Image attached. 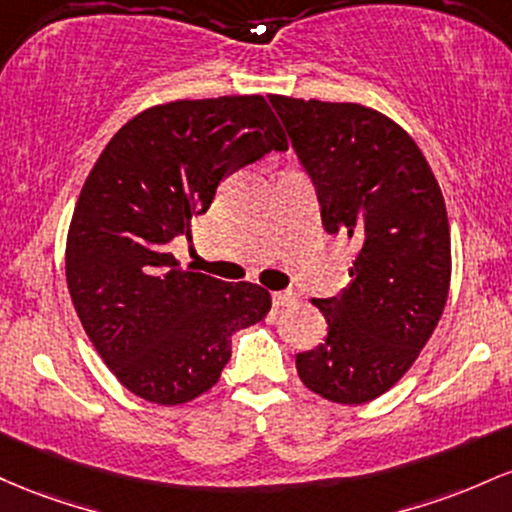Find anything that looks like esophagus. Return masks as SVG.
Masks as SVG:
<instances>
[{
    "label": "esophagus",
    "mask_w": 512,
    "mask_h": 512,
    "mask_svg": "<svg viewBox=\"0 0 512 512\" xmlns=\"http://www.w3.org/2000/svg\"><path fill=\"white\" fill-rule=\"evenodd\" d=\"M297 300V295L292 290H280V292H273V304L275 307H290L292 302Z\"/></svg>",
    "instance_id": "1"
}]
</instances>
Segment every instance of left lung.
<instances>
[{
	"label": "left lung",
	"instance_id": "1",
	"mask_svg": "<svg viewBox=\"0 0 512 512\" xmlns=\"http://www.w3.org/2000/svg\"><path fill=\"white\" fill-rule=\"evenodd\" d=\"M268 101L317 188L321 225L358 244L350 285L314 300L329 333L297 353V375L324 399L365 404L404 377L442 317L452 271L445 200L409 132L380 111Z\"/></svg>",
	"mask_w": 512,
	"mask_h": 512
}]
</instances>
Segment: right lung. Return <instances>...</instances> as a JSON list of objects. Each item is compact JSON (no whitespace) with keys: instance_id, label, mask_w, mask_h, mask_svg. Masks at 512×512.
I'll list each match as a JSON object with an SVG mask.
<instances>
[{"instance_id":"right-lung-1","label":"right lung","mask_w":512,"mask_h":512,"mask_svg":"<svg viewBox=\"0 0 512 512\" xmlns=\"http://www.w3.org/2000/svg\"><path fill=\"white\" fill-rule=\"evenodd\" d=\"M287 140L263 96L152 106L111 137L86 176L67 287L86 336L125 389L162 406L205 394L232 333L271 309L268 290L183 271L169 244L208 212L229 174Z\"/></svg>"}]
</instances>
